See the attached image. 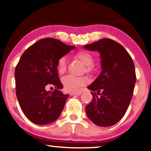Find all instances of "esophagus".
I'll list each match as a JSON object with an SVG mask.
<instances>
[{
  "instance_id": "esophagus-1",
  "label": "esophagus",
  "mask_w": 151,
  "mask_h": 151,
  "mask_svg": "<svg viewBox=\"0 0 151 151\" xmlns=\"http://www.w3.org/2000/svg\"><path fill=\"white\" fill-rule=\"evenodd\" d=\"M82 93L81 91H77V92H71L70 93V95L71 96H74V95H77V96H80V94Z\"/></svg>"
}]
</instances>
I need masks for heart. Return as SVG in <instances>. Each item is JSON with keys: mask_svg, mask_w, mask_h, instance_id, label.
<instances>
[{"mask_svg": "<svg viewBox=\"0 0 151 151\" xmlns=\"http://www.w3.org/2000/svg\"><path fill=\"white\" fill-rule=\"evenodd\" d=\"M76 57L86 65V71H91L93 69L92 64L93 63V56L88 51H82L76 55ZM67 62L65 57L61 58L58 62V70L60 73H63L66 70ZM64 87L67 91H76L80 86L85 85L88 82L86 77H76L73 76H67L63 78Z\"/></svg>", "mask_w": 151, "mask_h": 151, "instance_id": "b5f03b06", "label": "heart"}]
</instances>
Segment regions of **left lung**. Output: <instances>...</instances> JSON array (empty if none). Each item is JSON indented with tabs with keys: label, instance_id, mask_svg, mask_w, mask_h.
Returning <instances> with one entry per match:
<instances>
[{
	"label": "left lung",
	"instance_id": "obj_1",
	"mask_svg": "<svg viewBox=\"0 0 151 151\" xmlns=\"http://www.w3.org/2000/svg\"><path fill=\"white\" fill-rule=\"evenodd\" d=\"M84 49L100 53L102 69L87 86L93 91V100L86 106V115L99 127H111L122 118L131 102L136 82L135 65L122 45L111 39H101Z\"/></svg>",
	"mask_w": 151,
	"mask_h": 151
}]
</instances>
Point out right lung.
Masks as SVG:
<instances>
[{
    "mask_svg": "<svg viewBox=\"0 0 151 151\" xmlns=\"http://www.w3.org/2000/svg\"><path fill=\"white\" fill-rule=\"evenodd\" d=\"M76 47L54 38H43L22 53L15 69L16 93L20 106L31 122L40 125L56 120L63 111L68 94L60 89L58 62ZM56 89L50 92L47 86Z\"/></svg>",
    "mask_w": 151,
    "mask_h": 151,
    "instance_id": "1",
    "label": "right lung"
}]
</instances>
